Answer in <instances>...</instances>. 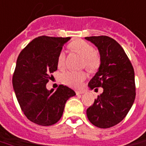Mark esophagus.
Returning a JSON list of instances; mask_svg holds the SVG:
<instances>
[{
  "instance_id": "esophagus-1",
  "label": "esophagus",
  "mask_w": 146,
  "mask_h": 146,
  "mask_svg": "<svg viewBox=\"0 0 146 146\" xmlns=\"http://www.w3.org/2000/svg\"><path fill=\"white\" fill-rule=\"evenodd\" d=\"M76 95H80V94L84 93V91H76Z\"/></svg>"
}]
</instances>
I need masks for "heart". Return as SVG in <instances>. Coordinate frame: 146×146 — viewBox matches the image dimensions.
<instances>
[{"instance_id":"heart-1","label":"heart","mask_w":146,"mask_h":146,"mask_svg":"<svg viewBox=\"0 0 146 146\" xmlns=\"http://www.w3.org/2000/svg\"><path fill=\"white\" fill-rule=\"evenodd\" d=\"M70 47L73 50L80 53L84 57L83 66L91 72H95L100 66V56L91 43L83 40H78L70 43ZM66 53L61 50L57 57V66L60 69L65 66ZM87 78L85 71H67L61 76V80L64 84L73 88H80Z\"/></svg>"}]
</instances>
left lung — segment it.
Returning <instances> with one entry per match:
<instances>
[{
	"instance_id": "1",
	"label": "left lung",
	"mask_w": 146,
	"mask_h": 146,
	"mask_svg": "<svg viewBox=\"0 0 146 146\" xmlns=\"http://www.w3.org/2000/svg\"><path fill=\"white\" fill-rule=\"evenodd\" d=\"M97 46L100 54L99 71L90 81V89L103 92L86 110L90 122L106 129L119 123L129 113L135 98L134 69L118 42L107 36H87Z\"/></svg>"
}]
</instances>
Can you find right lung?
<instances>
[{
    "instance_id": "obj_1",
    "label": "right lung",
    "mask_w": 146,
    "mask_h": 146,
    "mask_svg": "<svg viewBox=\"0 0 146 146\" xmlns=\"http://www.w3.org/2000/svg\"><path fill=\"white\" fill-rule=\"evenodd\" d=\"M70 37L41 36L29 43L19 54L12 83L21 110L37 125L47 126L60 119L69 98L75 92L66 86L49 91L46 87L57 70V57Z\"/></svg>"
}]
</instances>
